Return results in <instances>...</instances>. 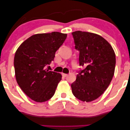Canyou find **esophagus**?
Here are the masks:
<instances>
[{"instance_id": "1", "label": "esophagus", "mask_w": 130, "mask_h": 130, "mask_svg": "<svg viewBox=\"0 0 130 130\" xmlns=\"http://www.w3.org/2000/svg\"><path fill=\"white\" fill-rule=\"evenodd\" d=\"M62 76H64V77H66V76H68V74L63 73V74H62Z\"/></svg>"}]
</instances>
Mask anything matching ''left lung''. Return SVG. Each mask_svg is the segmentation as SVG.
I'll list each match as a JSON object with an SVG mask.
<instances>
[{
  "label": "left lung",
  "mask_w": 130,
  "mask_h": 130,
  "mask_svg": "<svg viewBox=\"0 0 130 130\" xmlns=\"http://www.w3.org/2000/svg\"><path fill=\"white\" fill-rule=\"evenodd\" d=\"M75 48L79 51L80 70L71 84L74 96L90 102L99 98L109 86L116 64L115 54L109 42L101 36L86 31L72 33Z\"/></svg>",
  "instance_id": "8db88e82"
}]
</instances>
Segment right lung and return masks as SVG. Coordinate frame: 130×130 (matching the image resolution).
I'll list each match as a JSON object with an SVG mask.
<instances>
[{"label": "right lung", "instance_id": "1", "mask_svg": "<svg viewBox=\"0 0 130 130\" xmlns=\"http://www.w3.org/2000/svg\"><path fill=\"white\" fill-rule=\"evenodd\" d=\"M66 37L67 34L57 31L37 34L22 42L16 51L14 65L17 82L35 101H48L55 94L61 75L45 67L54 60L55 52Z\"/></svg>", "mask_w": 130, "mask_h": 130}]
</instances>
